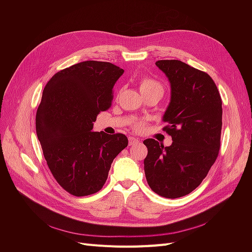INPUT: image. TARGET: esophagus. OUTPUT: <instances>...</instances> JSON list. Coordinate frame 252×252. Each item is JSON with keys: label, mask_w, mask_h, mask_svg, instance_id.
Returning <instances> with one entry per match:
<instances>
[{"label": "esophagus", "mask_w": 252, "mask_h": 252, "mask_svg": "<svg viewBox=\"0 0 252 252\" xmlns=\"http://www.w3.org/2000/svg\"><path fill=\"white\" fill-rule=\"evenodd\" d=\"M128 140H129V145H130V146H133V145H136L140 143V140L133 138V136H129Z\"/></svg>", "instance_id": "1"}]
</instances>
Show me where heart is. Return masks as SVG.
Wrapping results in <instances>:
<instances>
[{"instance_id":"1","label":"heart","mask_w":252,"mask_h":252,"mask_svg":"<svg viewBox=\"0 0 252 252\" xmlns=\"http://www.w3.org/2000/svg\"><path fill=\"white\" fill-rule=\"evenodd\" d=\"M140 90L142 91H149V90H159L161 93H163V88L162 85L158 82H157L154 79L150 78H143L140 80ZM135 130H142V128L144 127V123L142 122H139V123H135L133 125Z\"/></svg>"}]
</instances>
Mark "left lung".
<instances>
[{
	"instance_id": "1",
	"label": "left lung",
	"mask_w": 252,
	"mask_h": 252,
	"mask_svg": "<svg viewBox=\"0 0 252 252\" xmlns=\"http://www.w3.org/2000/svg\"><path fill=\"white\" fill-rule=\"evenodd\" d=\"M156 65L168 78L170 103L163 121L172 144L164 147L154 139L144 170L149 187L167 199L189 194L206 178L219 155L222 130V100L210 75L179 60Z\"/></svg>"
}]
</instances>
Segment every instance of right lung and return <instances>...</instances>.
<instances>
[{
	"label": "right lung",
	"instance_id": "add662e5",
	"mask_svg": "<svg viewBox=\"0 0 252 252\" xmlns=\"http://www.w3.org/2000/svg\"><path fill=\"white\" fill-rule=\"evenodd\" d=\"M123 73L111 63L85 61L57 72L43 90L36 135L52 175L72 195L101 190L114 158L127 147L123 133L93 131L97 114L110 108Z\"/></svg>",
	"mask_w": 252,
	"mask_h": 252
}]
</instances>
